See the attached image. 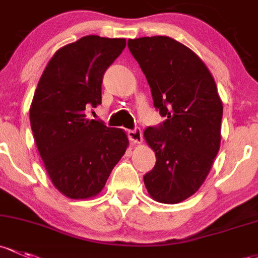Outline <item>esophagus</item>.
Here are the masks:
<instances>
[{
    "label": "esophagus",
    "mask_w": 258,
    "mask_h": 258,
    "mask_svg": "<svg viewBox=\"0 0 258 258\" xmlns=\"http://www.w3.org/2000/svg\"><path fill=\"white\" fill-rule=\"evenodd\" d=\"M127 135H128V138L134 143H141V141H142V131H141L140 127H135L134 130H130Z\"/></svg>",
    "instance_id": "obj_1"
}]
</instances>
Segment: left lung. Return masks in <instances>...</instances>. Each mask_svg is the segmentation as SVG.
Returning <instances> with one entry per match:
<instances>
[{"label": "left lung", "mask_w": 258, "mask_h": 258, "mask_svg": "<svg viewBox=\"0 0 258 258\" xmlns=\"http://www.w3.org/2000/svg\"><path fill=\"white\" fill-rule=\"evenodd\" d=\"M128 49L165 120L145 130L156 164L143 180L154 200L177 204L204 183L220 148L222 104L199 56L177 40L156 36L130 39Z\"/></svg>", "instance_id": "1"}]
</instances>
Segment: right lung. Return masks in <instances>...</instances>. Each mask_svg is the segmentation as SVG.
Wrapping results in <instances>:
<instances>
[{
	"label": "right lung",
	"instance_id": "obj_1",
	"mask_svg": "<svg viewBox=\"0 0 258 258\" xmlns=\"http://www.w3.org/2000/svg\"><path fill=\"white\" fill-rule=\"evenodd\" d=\"M124 47L123 38L99 36L65 45L34 93L29 120L37 148L54 186L72 199L99 194L128 145L122 130L85 115L101 104L105 72Z\"/></svg>",
	"mask_w": 258,
	"mask_h": 258
}]
</instances>
